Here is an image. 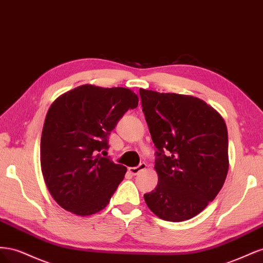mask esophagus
Wrapping results in <instances>:
<instances>
[{
    "instance_id": "obj_1",
    "label": "esophagus",
    "mask_w": 263,
    "mask_h": 263,
    "mask_svg": "<svg viewBox=\"0 0 263 263\" xmlns=\"http://www.w3.org/2000/svg\"><path fill=\"white\" fill-rule=\"evenodd\" d=\"M147 168V164L146 163H140L138 166H133V168H129V172L133 174V176H136L140 171L145 170Z\"/></svg>"
}]
</instances>
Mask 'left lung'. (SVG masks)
<instances>
[{
  "label": "left lung",
  "instance_id": "8db88e82",
  "mask_svg": "<svg viewBox=\"0 0 263 263\" xmlns=\"http://www.w3.org/2000/svg\"><path fill=\"white\" fill-rule=\"evenodd\" d=\"M156 151L158 184L144 195L150 211L168 221L200 214L224 185L228 134L224 118L203 100L139 90Z\"/></svg>",
  "mask_w": 263,
  "mask_h": 263
}]
</instances>
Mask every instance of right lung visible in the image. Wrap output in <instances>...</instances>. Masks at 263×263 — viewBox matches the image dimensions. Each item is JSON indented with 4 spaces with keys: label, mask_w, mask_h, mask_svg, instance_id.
I'll return each mask as SVG.
<instances>
[{
    "label": "right lung",
    "mask_w": 263,
    "mask_h": 263,
    "mask_svg": "<svg viewBox=\"0 0 263 263\" xmlns=\"http://www.w3.org/2000/svg\"><path fill=\"white\" fill-rule=\"evenodd\" d=\"M138 97L125 87L84 84L60 95L46 115L41 164L49 193L62 209L89 216L106 208L126 166L102 157L107 137Z\"/></svg>",
    "instance_id": "right-lung-1"
}]
</instances>
